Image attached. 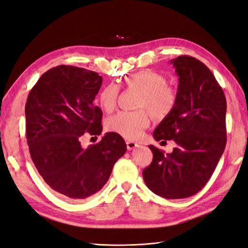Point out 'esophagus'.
<instances>
[{"instance_id": "1", "label": "esophagus", "mask_w": 248, "mask_h": 248, "mask_svg": "<svg viewBox=\"0 0 248 248\" xmlns=\"http://www.w3.org/2000/svg\"><path fill=\"white\" fill-rule=\"evenodd\" d=\"M126 146H127V150H129V151H130V150L139 147V144H137V142H134L132 140H127L126 141Z\"/></svg>"}]
</instances>
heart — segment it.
<instances>
[{
    "mask_svg": "<svg viewBox=\"0 0 248 248\" xmlns=\"http://www.w3.org/2000/svg\"><path fill=\"white\" fill-rule=\"evenodd\" d=\"M124 84L128 89L140 92L137 108L144 109L118 112L108 119L107 128L127 140H136L150 125V116L146 111L157 120L167 118L176 107L178 94L174 87L168 85L166 76L154 70L133 73L125 78ZM118 96L117 85L109 84L104 87L98 98L101 108L107 112L114 110Z\"/></svg>",
    "mask_w": 248,
    "mask_h": 248,
    "instance_id": "b5f03b06",
    "label": "heart"
}]
</instances>
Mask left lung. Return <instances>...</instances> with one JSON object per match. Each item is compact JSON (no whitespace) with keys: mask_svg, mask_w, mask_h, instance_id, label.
I'll return each mask as SVG.
<instances>
[{"mask_svg":"<svg viewBox=\"0 0 248 248\" xmlns=\"http://www.w3.org/2000/svg\"><path fill=\"white\" fill-rule=\"evenodd\" d=\"M179 77L178 99L153 132L156 140H172L171 153L150 145L153 160L142 170L148 188L164 199H184L206 185L227 144V100L213 73L198 59L170 60Z\"/></svg>","mask_w":248,"mask_h":248,"instance_id":"left-lung-1","label":"left lung"}]
</instances>
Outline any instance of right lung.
I'll use <instances>...</instances> for the list:
<instances>
[{
    "label": "right lung",
    "mask_w": 248,
    "mask_h": 248,
    "mask_svg": "<svg viewBox=\"0 0 248 248\" xmlns=\"http://www.w3.org/2000/svg\"><path fill=\"white\" fill-rule=\"evenodd\" d=\"M101 84L98 73L60 65L42 74L27 99L31 158L50 188L71 201L98 192L127 149L116 132L88 148L80 145L85 134H101L102 111L93 103Z\"/></svg>",
    "instance_id": "obj_1"
}]
</instances>
